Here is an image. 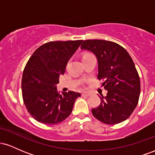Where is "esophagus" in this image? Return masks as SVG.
Returning a JSON list of instances; mask_svg holds the SVG:
<instances>
[{"label":"esophagus","mask_w":155,"mask_h":155,"mask_svg":"<svg viewBox=\"0 0 155 155\" xmlns=\"http://www.w3.org/2000/svg\"><path fill=\"white\" fill-rule=\"evenodd\" d=\"M90 95H91V94L89 93V92H82V93H81V95L86 96V97H88V96H90Z\"/></svg>","instance_id":"34e87169"}]
</instances>
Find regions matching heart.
I'll return each instance as SVG.
<instances>
[{"mask_svg": "<svg viewBox=\"0 0 155 155\" xmlns=\"http://www.w3.org/2000/svg\"><path fill=\"white\" fill-rule=\"evenodd\" d=\"M85 55H86V54H85Z\"/></svg>", "mask_w": 155, "mask_h": 155, "instance_id": "b5f03b06", "label": "heart"}]
</instances>
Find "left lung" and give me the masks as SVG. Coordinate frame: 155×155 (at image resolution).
I'll return each instance as SVG.
<instances>
[{
	"instance_id": "8db88e82",
	"label": "left lung",
	"mask_w": 155,
	"mask_h": 155,
	"mask_svg": "<svg viewBox=\"0 0 155 155\" xmlns=\"http://www.w3.org/2000/svg\"><path fill=\"white\" fill-rule=\"evenodd\" d=\"M81 49L96 56L97 78L108 91L100 97L98 107L92 109L93 116L107 124L126 120L136 108L140 92L139 76L131 57L123 47L108 41H84Z\"/></svg>"
}]
</instances>
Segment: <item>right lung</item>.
Listing matches in <instances>:
<instances>
[{"label":"right lung","mask_w":155,"mask_h":155,"mask_svg":"<svg viewBox=\"0 0 155 155\" xmlns=\"http://www.w3.org/2000/svg\"><path fill=\"white\" fill-rule=\"evenodd\" d=\"M82 41L48 42L38 47L28 60L22 78L23 101L32 117L41 123L63 122L71 113L76 98L81 96L72 91L60 95L57 84L68 62Z\"/></svg>","instance_id":"1"}]
</instances>
